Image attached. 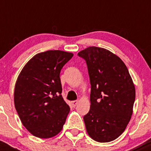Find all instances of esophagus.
I'll list each match as a JSON object with an SVG mask.
<instances>
[{
	"instance_id": "1",
	"label": "esophagus",
	"mask_w": 151,
	"mask_h": 151,
	"mask_svg": "<svg viewBox=\"0 0 151 151\" xmlns=\"http://www.w3.org/2000/svg\"><path fill=\"white\" fill-rule=\"evenodd\" d=\"M71 106H72L73 107H75V106L77 105V104H78V101H71Z\"/></svg>"
}]
</instances>
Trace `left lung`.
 Here are the masks:
<instances>
[{"instance_id": "8db88e82", "label": "left lung", "mask_w": 151, "mask_h": 151, "mask_svg": "<svg viewBox=\"0 0 151 151\" xmlns=\"http://www.w3.org/2000/svg\"><path fill=\"white\" fill-rule=\"evenodd\" d=\"M78 55L88 66L90 109L84 116L89 136L99 142L114 140L130 121L135 88L126 65L119 57L98 47H88Z\"/></svg>"}]
</instances>
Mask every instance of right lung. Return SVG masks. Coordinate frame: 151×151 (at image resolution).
I'll return each instance as SVG.
<instances>
[{
  "label": "right lung",
  "instance_id": "right-lung-1",
  "mask_svg": "<svg viewBox=\"0 0 151 151\" xmlns=\"http://www.w3.org/2000/svg\"><path fill=\"white\" fill-rule=\"evenodd\" d=\"M72 56L62 50L37 53L17 78L16 110L22 124L35 137L50 138L62 129L70 109L61 96L60 72Z\"/></svg>",
  "mask_w": 151,
  "mask_h": 151
}]
</instances>
